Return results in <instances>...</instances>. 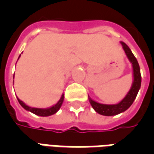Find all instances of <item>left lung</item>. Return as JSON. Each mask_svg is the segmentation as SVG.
<instances>
[{
  "instance_id": "obj_1",
  "label": "left lung",
  "mask_w": 154,
  "mask_h": 154,
  "mask_svg": "<svg viewBox=\"0 0 154 154\" xmlns=\"http://www.w3.org/2000/svg\"><path fill=\"white\" fill-rule=\"evenodd\" d=\"M120 44L126 56L128 57L129 61L132 64L133 68V82L130 89L126 94L125 97L119 101V103L113 104V105H107V104H101L97 102L93 99H91L88 96V99L90 101L91 106H92L96 112L100 114L101 116H113L123 113L124 111L128 110L130 106L132 105L134 100H135L137 94L139 92L140 87H141V74H140V68L138 61L133 54L132 51L128 47V45L125 44L124 42L120 41Z\"/></svg>"
}]
</instances>
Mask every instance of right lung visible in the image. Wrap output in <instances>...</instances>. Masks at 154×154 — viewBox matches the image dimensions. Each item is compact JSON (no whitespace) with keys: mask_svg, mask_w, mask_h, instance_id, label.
Returning a JSON list of instances; mask_svg holds the SVG:
<instances>
[{"mask_svg":"<svg viewBox=\"0 0 154 154\" xmlns=\"http://www.w3.org/2000/svg\"><path fill=\"white\" fill-rule=\"evenodd\" d=\"M20 55L19 56V58H20ZM14 77H15V75H14ZM14 77H13V78H14ZM13 83H14V81H13ZM17 100H18L19 103L20 104V106H21L25 110H28V111H29V112H31V113L33 114H35L36 116L45 117V116H52V115L57 113V111H58V110L60 109V107L62 106V105H63V102L64 94L63 93V95L61 96L60 99H59V100L57 101V103L55 104V105H54V106H52L48 107V108H35V107L29 106H27L25 102H23L22 100H20L18 97H17Z\"/></svg>","mask_w":154,"mask_h":154,"instance_id":"right-lung-1","label":"right lung"}]
</instances>
